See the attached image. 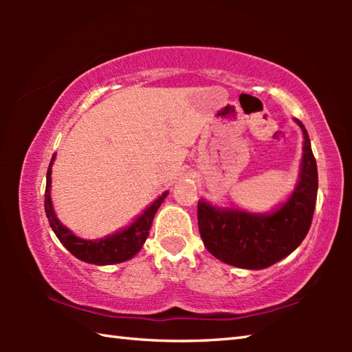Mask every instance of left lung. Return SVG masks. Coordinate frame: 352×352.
Here are the masks:
<instances>
[{"instance_id": "1", "label": "left lung", "mask_w": 352, "mask_h": 352, "mask_svg": "<svg viewBox=\"0 0 352 352\" xmlns=\"http://www.w3.org/2000/svg\"><path fill=\"white\" fill-rule=\"evenodd\" d=\"M305 135V153L294 194L278 211L259 216L239 210H219L206 201L197 205L199 231L205 247L225 264L239 269H265L289 256L311 228L317 201L318 172L307 130L296 119Z\"/></svg>"}]
</instances>
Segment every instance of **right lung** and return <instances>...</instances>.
<instances>
[{"label":"right lung","mask_w":352,"mask_h":352,"mask_svg":"<svg viewBox=\"0 0 352 352\" xmlns=\"http://www.w3.org/2000/svg\"><path fill=\"white\" fill-rule=\"evenodd\" d=\"M51 166L47 168L46 174V190H45V212L46 217L50 220V225L56 236L58 237L65 248L68 250L71 254H74L77 259L88 264L96 265H107V264H118V262H124L140 252L142 248V243L146 242L148 236V230L152 226V220L155 217V212L163 204L168 192L160 195V197L153 201V204L147 208L142 216H140L135 222L129 226V228L119 231V233L105 237V239L99 241H87L80 239V237L74 236L68 228L58 222L56 217L54 210H52L51 204Z\"/></svg>","instance_id":"add662e5"}]
</instances>
